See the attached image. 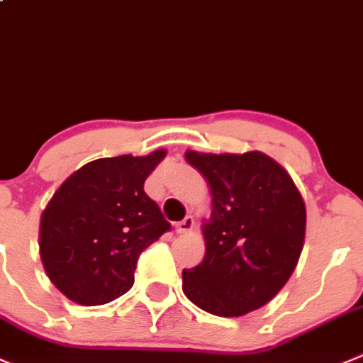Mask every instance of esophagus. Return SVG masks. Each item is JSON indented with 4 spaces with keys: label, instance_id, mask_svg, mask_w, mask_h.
<instances>
[{
    "label": "esophagus",
    "instance_id": "34e87169",
    "mask_svg": "<svg viewBox=\"0 0 363 363\" xmlns=\"http://www.w3.org/2000/svg\"><path fill=\"white\" fill-rule=\"evenodd\" d=\"M193 227H195V220L191 216H186L184 220L175 223V232L177 234H188V232L193 230Z\"/></svg>",
    "mask_w": 363,
    "mask_h": 363
}]
</instances>
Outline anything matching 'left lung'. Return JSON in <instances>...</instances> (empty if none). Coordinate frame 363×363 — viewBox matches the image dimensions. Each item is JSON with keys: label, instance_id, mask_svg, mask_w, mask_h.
Masks as SVG:
<instances>
[{"label": "left lung", "instance_id": "obj_1", "mask_svg": "<svg viewBox=\"0 0 363 363\" xmlns=\"http://www.w3.org/2000/svg\"><path fill=\"white\" fill-rule=\"evenodd\" d=\"M206 177L213 214L202 225L206 255L182 271V291L209 314L239 318L275 296L300 259L305 203L291 175L262 152H186Z\"/></svg>", "mask_w": 363, "mask_h": 363}]
</instances>
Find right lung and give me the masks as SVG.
<instances>
[{
    "instance_id": "add662e5",
    "label": "right lung",
    "mask_w": 363,
    "mask_h": 363,
    "mask_svg": "<svg viewBox=\"0 0 363 363\" xmlns=\"http://www.w3.org/2000/svg\"><path fill=\"white\" fill-rule=\"evenodd\" d=\"M167 150L103 157L74 172L40 220V259L49 280L74 303L117 300L135 284L147 246L170 230L143 182Z\"/></svg>"
}]
</instances>
